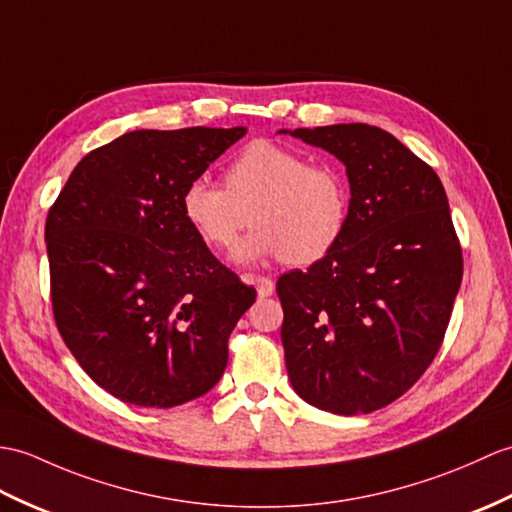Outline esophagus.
Returning <instances> with one entry per match:
<instances>
[{"instance_id": "1", "label": "esophagus", "mask_w": 512, "mask_h": 512, "mask_svg": "<svg viewBox=\"0 0 512 512\" xmlns=\"http://www.w3.org/2000/svg\"><path fill=\"white\" fill-rule=\"evenodd\" d=\"M248 281H251L255 288H257V294L264 299V296H270L272 292H275V283H272V279L268 277H248Z\"/></svg>"}]
</instances>
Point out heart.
I'll list each match as a JSON object with an SVG mask.
<instances>
[{"label":"heart","instance_id":"b5f03b06","mask_svg":"<svg viewBox=\"0 0 512 512\" xmlns=\"http://www.w3.org/2000/svg\"><path fill=\"white\" fill-rule=\"evenodd\" d=\"M224 185L196 178L183 192V213L218 251L233 248L253 222L255 231L237 251L240 261L281 257L290 266H312L347 231L351 194L344 174L275 141L248 146L227 168Z\"/></svg>","mask_w":512,"mask_h":512}]
</instances>
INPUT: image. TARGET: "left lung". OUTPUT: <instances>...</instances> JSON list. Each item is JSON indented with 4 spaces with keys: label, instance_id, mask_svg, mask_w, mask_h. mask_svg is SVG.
<instances>
[{
    "label": "left lung",
    "instance_id": "1",
    "mask_svg": "<svg viewBox=\"0 0 512 512\" xmlns=\"http://www.w3.org/2000/svg\"><path fill=\"white\" fill-rule=\"evenodd\" d=\"M347 168L342 240L305 272L279 277L281 342L296 395L366 414L432 364L462 281V251L441 178L397 137L368 124L279 130Z\"/></svg>",
    "mask_w": 512,
    "mask_h": 512
}]
</instances>
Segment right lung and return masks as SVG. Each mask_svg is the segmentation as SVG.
Wrapping results in <instances>:
<instances>
[{
	"label": "right lung",
	"mask_w": 512,
	"mask_h": 512,
	"mask_svg": "<svg viewBox=\"0 0 512 512\" xmlns=\"http://www.w3.org/2000/svg\"><path fill=\"white\" fill-rule=\"evenodd\" d=\"M244 135L133 130L91 150L47 213L56 327L117 399L174 408L227 368L229 336L257 292L200 240L183 192Z\"/></svg>",
	"instance_id": "right-lung-1"
}]
</instances>
